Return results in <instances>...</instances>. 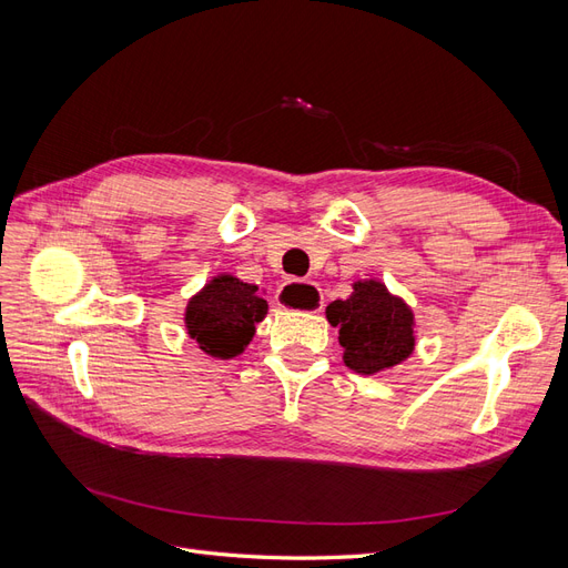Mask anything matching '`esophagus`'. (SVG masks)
Returning a JSON list of instances; mask_svg holds the SVG:
<instances>
[{
  "mask_svg": "<svg viewBox=\"0 0 568 568\" xmlns=\"http://www.w3.org/2000/svg\"><path fill=\"white\" fill-rule=\"evenodd\" d=\"M277 303L284 311H301V313H320L322 311V291L315 282L288 280L277 291Z\"/></svg>",
  "mask_w": 568,
  "mask_h": 568,
  "instance_id": "1",
  "label": "esophagus"
}]
</instances>
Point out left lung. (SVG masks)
<instances>
[{"label":"left lung","instance_id":"left-lung-1","mask_svg":"<svg viewBox=\"0 0 568 568\" xmlns=\"http://www.w3.org/2000/svg\"><path fill=\"white\" fill-rule=\"evenodd\" d=\"M326 320L338 326L343 363L357 374L386 372L415 353V313L379 280H357L346 301L326 305Z\"/></svg>","mask_w":568,"mask_h":568}]
</instances>
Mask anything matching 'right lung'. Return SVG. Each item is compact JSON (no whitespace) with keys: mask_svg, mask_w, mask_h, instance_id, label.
Masks as SVG:
<instances>
[{"mask_svg":"<svg viewBox=\"0 0 568 568\" xmlns=\"http://www.w3.org/2000/svg\"><path fill=\"white\" fill-rule=\"evenodd\" d=\"M265 315L267 301L257 286L222 272L189 298L184 329L205 355L232 359L246 351L255 324L263 322Z\"/></svg>","mask_w":568,"mask_h":568,"instance_id":"right-lung-1","label":"right lung"}]
</instances>
